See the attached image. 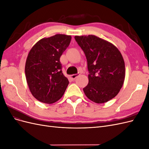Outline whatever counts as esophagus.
<instances>
[{"mask_svg": "<svg viewBox=\"0 0 149 149\" xmlns=\"http://www.w3.org/2000/svg\"><path fill=\"white\" fill-rule=\"evenodd\" d=\"M79 75V73H78V74H72V75L70 76V79H71V80H74L76 78L78 77V76Z\"/></svg>", "mask_w": 149, "mask_h": 149, "instance_id": "obj_1", "label": "esophagus"}]
</instances>
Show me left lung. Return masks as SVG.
<instances>
[{"instance_id":"1","label":"left lung","mask_w":149,"mask_h":149,"mask_svg":"<svg viewBox=\"0 0 149 149\" xmlns=\"http://www.w3.org/2000/svg\"><path fill=\"white\" fill-rule=\"evenodd\" d=\"M88 62L89 83L83 91L92 101L101 104L119 93L125 79V63L114 45L94 35L75 36Z\"/></svg>"}]
</instances>
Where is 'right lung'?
I'll list each match as a JSON object with an SVG mask.
<instances>
[{
  "label": "right lung",
  "instance_id": "obj_1",
  "mask_svg": "<svg viewBox=\"0 0 149 149\" xmlns=\"http://www.w3.org/2000/svg\"><path fill=\"white\" fill-rule=\"evenodd\" d=\"M71 40L70 35L56 34L39 40L30 49L25 76L31 93L39 101L52 104L64 94L69 81L62 73L60 58Z\"/></svg>",
  "mask_w": 149,
  "mask_h": 149
}]
</instances>
